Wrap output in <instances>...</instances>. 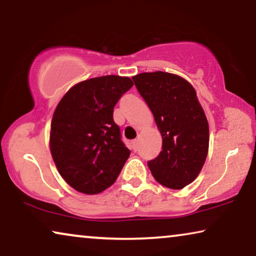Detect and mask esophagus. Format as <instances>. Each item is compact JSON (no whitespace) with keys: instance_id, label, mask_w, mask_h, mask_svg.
<instances>
[{"instance_id":"34e87169","label":"esophagus","mask_w":256,"mask_h":256,"mask_svg":"<svg viewBox=\"0 0 256 256\" xmlns=\"http://www.w3.org/2000/svg\"><path fill=\"white\" fill-rule=\"evenodd\" d=\"M132 150L134 152L138 150V140H133L132 141Z\"/></svg>"}]
</instances>
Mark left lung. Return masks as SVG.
Returning <instances> with one entry per match:
<instances>
[{
    "label": "left lung",
    "mask_w": 256,
    "mask_h": 256,
    "mask_svg": "<svg viewBox=\"0 0 256 256\" xmlns=\"http://www.w3.org/2000/svg\"><path fill=\"white\" fill-rule=\"evenodd\" d=\"M162 134V152L148 161L152 177L172 190L200 174L208 154L209 126L196 90L179 76L144 72L132 78Z\"/></svg>",
    "instance_id": "obj_1"
}]
</instances>
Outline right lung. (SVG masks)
<instances>
[{
	"instance_id": "1",
	"label": "right lung",
	"mask_w": 256,
	"mask_h": 256,
	"mask_svg": "<svg viewBox=\"0 0 256 256\" xmlns=\"http://www.w3.org/2000/svg\"><path fill=\"white\" fill-rule=\"evenodd\" d=\"M133 86L128 77L104 76L74 85L57 104L50 126V152L71 188L98 194L116 182L130 156L114 122V108Z\"/></svg>"
}]
</instances>
